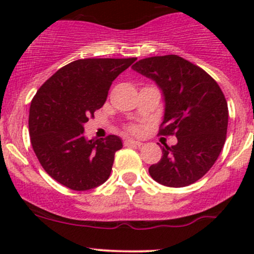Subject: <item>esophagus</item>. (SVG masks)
Instances as JSON below:
<instances>
[{"label": "esophagus", "mask_w": 254, "mask_h": 254, "mask_svg": "<svg viewBox=\"0 0 254 254\" xmlns=\"http://www.w3.org/2000/svg\"><path fill=\"white\" fill-rule=\"evenodd\" d=\"M125 145H134V146H141L142 142L139 141V140H132V139H127L125 140Z\"/></svg>", "instance_id": "esophagus-1"}]
</instances>
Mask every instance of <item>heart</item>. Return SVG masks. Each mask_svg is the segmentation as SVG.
Segmentation results:
<instances>
[{"instance_id": "1", "label": "heart", "mask_w": 254, "mask_h": 254, "mask_svg": "<svg viewBox=\"0 0 254 254\" xmlns=\"http://www.w3.org/2000/svg\"><path fill=\"white\" fill-rule=\"evenodd\" d=\"M131 130L132 131H136V127H131Z\"/></svg>"}]
</instances>
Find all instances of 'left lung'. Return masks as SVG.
I'll list each match as a JSON object with an SVG mask.
<instances>
[{
	"label": "left lung",
	"mask_w": 254,
	"mask_h": 254,
	"mask_svg": "<svg viewBox=\"0 0 254 254\" xmlns=\"http://www.w3.org/2000/svg\"><path fill=\"white\" fill-rule=\"evenodd\" d=\"M131 68L161 89L165 127L160 134L177 137L176 145L162 147L150 176L173 188L194 183L212 167L226 140L229 109L221 88L203 68L177 55L142 59Z\"/></svg>",
	"instance_id": "left-lung-1"
}]
</instances>
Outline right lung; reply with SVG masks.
Segmentation results:
<instances>
[{
	"instance_id": "add662e5",
	"label": "right lung",
	"mask_w": 254,
	"mask_h": 254,
	"mask_svg": "<svg viewBox=\"0 0 254 254\" xmlns=\"http://www.w3.org/2000/svg\"><path fill=\"white\" fill-rule=\"evenodd\" d=\"M135 60H76L38 89L29 109L30 142L45 172L63 186L89 190L111 176L122 139L88 140L83 125L106 103L112 82Z\"/></svg>"
}]
</instances>
